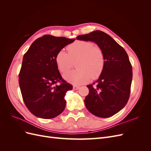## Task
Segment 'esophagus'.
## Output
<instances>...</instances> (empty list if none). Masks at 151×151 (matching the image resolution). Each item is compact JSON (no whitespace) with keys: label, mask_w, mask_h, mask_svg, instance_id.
I'll return each instance as SVG.
<instances>
[{"label":"esophagus","mask_w":151,"mask_h":151,"mask_svg":"<svg viewBox=\"0 0 151 151\" xmlns=\"http://www.w3.org/2000/svg\"><path fill=\"white\" fill-rule=\"evenodd\" d=\"M73 89H74V90H77V89H79V86L74 85V86H73Z\"/></svg>","instance_id":"esophagus-1"}]
</instances>
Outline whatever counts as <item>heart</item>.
Returning a JSON list of instances; mask_svg holds the SVG:
<instances>
[{
	"mask_svg": "<svg viewBox=\"0 0 151 151\" xmlns=\"http://www.w3.org/2000/svg\"><path fill=\"white\" fill-rule=\"evenodd\" d=\"M68 53L59 51L55 57L58 69L62 74L69 71L76 62L77 70L64 75V78L71 84L80 85L87 83L91 79L101 76L106 65L103 50L98 45L87 41H76L68 45Z\"/></svg>",
	"mask_w": 151,
	"mask_h": 151,
	"instance_id": "obj_1",
	"label": "heart"
}]
</instances>
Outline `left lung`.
Segmentation results:
<instances>
[{
  "label": "left lung",
  "instance_id": "8db88e82",
  "mask_svg": "<svg viewBox=\"0 0 151 151\" xmlns=\"http://www.w3.org/2000/svg\"><path fill=\"white\" fill-rule=\"evenodd\" d=\"M76 39L94 42L103 50L104 69L95 83L87 86L89 92L84 103L94 115L110 117L124 108L130 97L132 67L129 56L124 48L101 31L79 35Z\"/></svg>",
  "mask_w": 151,
  "mask_h": 151
}]
</instances>
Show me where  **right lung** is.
Returning <instances> with one entry per match:
<instances>
[{"label":"right lung","mask_w":151,"mask_h":151,"mask_svg":"<svg viewBox=\"0 0 151 151\" xmlns=\"http://www.w3.org/2000/svg\"><path fill=\"white\" fill-rule=\"evenodd\" d=\"M75 40L44 35L36 40L24 55L19 84L26 106L36 116L50 119L64 110V96L72 86L62 78L55 57Z\"/></svg>","instance_id":"obj_1"}]
</instances>
